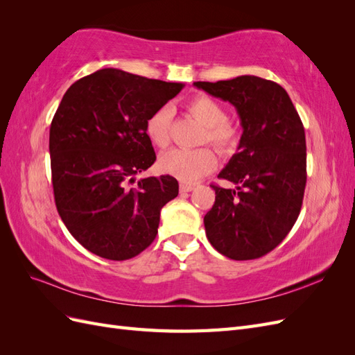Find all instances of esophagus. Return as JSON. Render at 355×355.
Returning <instances> with one entry per match:
<instances>
[{
    "label": "esophagus",
    "instance_id": "obj_1",
    "mask_svg": "<svg viewBox=\"0 0 355 355\" xmlns=\"http://www.w3.org/2000/svg\"><path fill=\"white\" fill-rule=\"evenodd\" d=\"M192 189H194V187H192V185H188V184H180V192H191Z\"/></svg>",
    "mask_w": 355,
    "mask_h": 355
}]
</instances>
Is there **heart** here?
Masks as SVG:
<instances>
[{"instance_id":"1","label":"heart","mask_w":355,"mask_h":355,"mask_svg":"<svg viewBox=\"0 0 355 355\" xmlns=\"http://www.w3.org/2000/svg\"><path fill=\"white\" fill-rule=\"evenodd\" d=\"M189 112L206 125L202 136L204 144H210L219 154H230L237 145V130L228 123V114L223 106L210 96H196L188 103ZM171 116L173 111L168 106L157 110L146 121V135L153 145L166 148L170 144ZM158 167L166 175L173 176L182 182H196L209 175L216 167V157L209 148H200L194 151L171 149L159 157Z\"/></svg>"}]
</instances>
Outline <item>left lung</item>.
Returning a JSON list of instances; mask_svg holds the SVG:
<instances>
[{
  "instance_id": "left-lung-1",
  "label": "left lung",
  "mask_w": 355,
  "mask_h": 355,
  "mask_svg": "<svg viewBox=\"0 0 355 355\" xmlns=\"http://www.w3.org/2000/svg\"><path fill=\"white\" fill-rule=\"evenodd\" d=\"M197 89L228 101L237 110L243 135L219 173L237 185L216 192L204 216L210 244L234 261L257 259L274 250L293 228L306 185L304 124L287 92L254 75L207 83Z\"/></svg>"
}]
</instances>
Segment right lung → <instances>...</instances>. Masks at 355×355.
<instances>
[{
  "label": "right lung",
  "instance_id": "obj_1",
  "mask_svg": "<svg viewBox=\"0 0 355 355\" xmlns=\"http://www.w3.org/2000/svg\"><path fill=\"white\" fill-rule=\"evenodd\" d=\"M182 89L106 68L63 94L50 125L53 192L65 227L89 252L125 261L155 240L178 180L164 175L130 184L157 158L146 121Z\"/></svg>",
  "mask_w": 355,
  "mask_h": 355
}]
</instances>
